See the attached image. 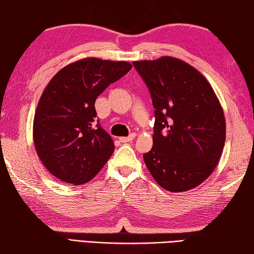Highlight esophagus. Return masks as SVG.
Segmentation results:
<instances>
[{"mask_svg": "<svg viewBox=\"0 0 254 254\" xmlns=\"http://www.w3.org/2000/svg\"><path fill=\"white\" fill-rule=\"evenodd\" d=\"M135 137V134L134 133H132L131 135H128V136H122V137H120V142H122V143H127V142H131V141L134 139Z\"/></svg>", "mask_w": 254, "mask_h": 254, "instance_id": "34e87169", "label": "esophagus"}]
</instances>
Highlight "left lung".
Instances as JSON below:
<instances>
[{"label": "left lung", "mask_w": 254, "mask_h": 254, "mask_svg": "<svg viewBox=\"0 0 254 254\" xmlns=\"http://www.w3.org/2000/svg\"><path fill=\"white\" fill-rule=\"evenodd\" d=\"M133 66L151 94L153 147L143 154L154 180L171 192L199 186L216 168L225 143L224 112L208 80L184 60L162 56Z\"/></svg>", "instance_id": "1"}]
</instances>
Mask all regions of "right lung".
<instances>
[{"label":"right lung","mask_w":254,"mask_h":254,"mask_svg":"<svg viewBox=\"0 0 254 254\" xmlns=\"http://www.w3.org/2000/svg\"><path fill=\"white\" fill-rule=\"evenodd\" d=\"M132 68L128 62L83 58L62 68L46 86L33 119V142L49 173L83 185L114 151L111 135L96 120L95 101Z\"/></svg>","instance_id":"obj_1"}]
</instances>
